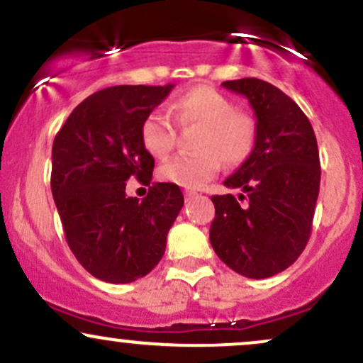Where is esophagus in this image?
Listing matches in <instances>:
<instances>
[{
	"label": "esophagus",
	"mask_w": 363,
	"mask_h": 363,
	"mask_svg": "<svg viewBox=\"0 0 363 363\" xmlns=\"http://www.w3.org/2000/svg\"><path fill=\"white\" fill-rule=\"evenodd\" d=\"M184 196H186V201H191V199L198 196V193H194V191H186Z\"/></svg>",
	"instance_id": "obj_1"
}]
</instances>
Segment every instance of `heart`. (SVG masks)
<instances>
[{"mask_svg": "<svg viewBox=\"0 0 363 363\" xmlns=\"http://www.w3.org/2000/svg\"><path fill=\"white\" fill-rule=\"evenodd\" d=\"M170 116L179 126H199L194 136L198 153L176 155L158 169V176L172 184L205 186L222 169L239 165L252 153L257 140V123L251 112L235 109L234 102L211 86L187 90L170 106ZM141 143L153 157H165L176 143V128L165 112L152 111L141 123Z\"/></svg>", "mask_w": 363, "mask_h": 363, "instance_id": "heart-1", "label": "heart"}]
</instances>
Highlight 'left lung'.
Returning <instances> with one entry per match:
<instances>
[{
  "label": "left lung",
  "mask_w": 363,
  "mask_h": 363,
  "mask_svg": "<svg viewBox=\"0 0 363 363\" xmlns=\"http://www.w3.org/2000/svg\"><path fill=\"white\" fill-rule=\"evenodd\" d=\"M244 95L256 114L257 140L247 160L225 179L232 194L211 196L210 242L216 256L242 277L268 278L297 261L312 230L320 164L314 129L289 95L259 78L223 82Z\"/></svg>",
  "instance_id": "left-lung-1"
}]
</instances>
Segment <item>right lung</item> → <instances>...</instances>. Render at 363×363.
Here are the masks:
<instances>
[{
  "instance_id": "add662e5",
  "label": "right lung",
  "mask_w": 363,
  "mask_h": 363,
  "mask_svg": "<svg viewBox=\"0 0 363 363\" xmlns=\"http://www.w3.org/2000/svg\"><path fill=\"white\" fill-rule=\"evenodd\" d=\"M174 85H118L74 107L52 143V198L66 242L90 274L131 283L162 259L167 234L184 205L177 184L155 182L139 201L125 182H152V153L141 123Z\"/></svg>"
}]
</instances>
